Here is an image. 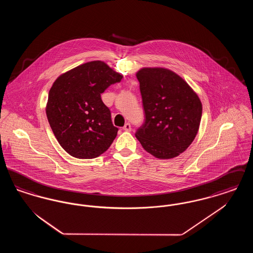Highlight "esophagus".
Segmentation results:
<instances>
[{"mask_svg":"<svg viewBox=\"0 0 253 253\" xmlns=\"http://www.w3.org/2000/svg\"><path fill=\"white\" fill-rule=\"evenodd\" d=\"M123 130H124V131H131V130H132L131 124H130V123H126V124L123 126Z\"/></svg>","mask_w":253,"mask_h":253,"instance_id":"obj_1","label":"esophagus"}]
</instances>
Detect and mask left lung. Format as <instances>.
<instances>
[{"mask_svg": "<svg viewBox=\"0 0 253 253\" xmlns=\"http://www.w3.org/2000/svg\"><path fill=\"white\" fill-rule=\"evenodd\" d=\"M144 109L135 136L148 153L161 159L179 156L198 132L202 104L189 84L164 68L136 73Z\"/></svg>", "mask_w": 253, "mask_h": 253, "instance_id": "left-lung-1", "label": "left lung"}]
</instances>
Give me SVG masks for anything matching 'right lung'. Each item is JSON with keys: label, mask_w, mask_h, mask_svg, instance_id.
Here are the masks:
<instances>
[{"label": "right lung", "mask_w": 253, "mask_h": 253, "mask_svg": "<svg viewBox=\"0 0 253 253\" xmlns=\"http://www.w3.org/2000/svg\"><path fill=\"white\" fill-rule=\"evenodd\" d=\"M122 76L100 60L82 64L62 74L48 94L46 116L60 146L77 158L103 154L116 138L111 111L101 94Z\"/></svg>", "instance_id": "1"}]
</instances>
